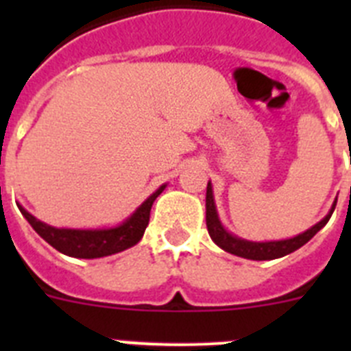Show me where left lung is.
Segmentation results:
<instances>
[{
  "label": "left lung",
  "instance_id": "left-lung-1",
  "mask_svg": "<svg viewBox=\"0 0 351 351\" xmlns=\"http://www.w3.org/2000/svg\"><path fill=\"white\" fill-rule=\"evenodd\" d=\"M334 209H336V202H334L330 213L322 219L320 223H316L315 226H311L309 230H306L304 234H299L293 239H287V241H274V243H250V241H244V239L234 237L232 234L225 230L218 219V213H216V206H214V197H213V188H210V182H207V193H206V223L207 230H209L210 239L214 243L218 244L221 250L228 251L232 255L243 256L247 260H274L280 258V256L288 255V253H293L295 250H299L300 246L308 243L309 239L316 234L318 230H322L327 221L332 216Z\"/></svg>",
  "mask_w": 351,
  "mask_h": 351
}]
</instances>
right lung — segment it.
<instances>
[{"mask_svg": "<svg viewBox=\"0 0 351 351\" xmlns=\"http://www.w3.org/2000/svg\"><path fill=\"white\" fill-rule=\"evenodd\" d=\"M165 186L154 191L151 197L133 213L132 218L126 219L123 225L116 228H107V230H70V228H54L45 223L38 221L35 216H31L26 209L19 206L24 218L29 221V225L36 230V234L45 239L52 247L64 253L68 256L75 258H100V256L114 255L119 251H125L128 247L135 246L142 239L145 232V226L149 225V214L151 207L156 200L158 195L163 191Z\"/></svg>", "mask_w": 351, "mask_h": 351, "instance_id": "1", "label": "right lung"}]
</instances>
